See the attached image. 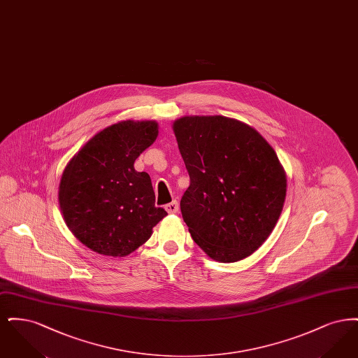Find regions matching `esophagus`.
<instances>
[{"label":"esophagus","mask_w":358,"mask_h":358,"mask_svg":"<svg viewBox=\"0 0 358 358\" xmlns=\"http://www.w3.org/2000/svg\"><path fill=\"white\" fill-rule=\"evenodd\" d=\"M165 209L168 210V213H177L178 212V203L174 200L169 204L165 205Z\"/></svg>","instance_id":"obj_1"}]
</instances>
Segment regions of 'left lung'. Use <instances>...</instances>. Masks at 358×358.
<instances>
[{"label": "left lung", "instance_id": "obj_1", "mask_svg": "<svg viewBox=\"0 0 358 358\" xmlns=\"http://www.w3.org/2000/svg\"><path fill=\"white\" fill-rule=\"evenodd\" d=\"M173 131L190 178L180 206L192 238L222 263L252 255L286 199L275 150L251 126L222 115L182 117Z\"/></svg>", "mask_w": 358, "mask_h": 358}]
</instances>
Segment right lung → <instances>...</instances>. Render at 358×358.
<instances>
[{
  "mask_svg": "<svg viewBox=\"0 0 358 358\" xmlns=\"http://www.w3.org/2000/svg\"><path fill=\"white\" fill-rule=\"evenodd\" d=\"M158 136L155 120H123L92 136L62 174L59 203L75 238L107 256L146 243L168 213L155 206L150 176L134 162Z\"/></svg>",
  "mask_w": 358,
  "mask_h": 358,
  "instance_id": "right-lung-1",
  "label": "right lung"
}]
</instances>
